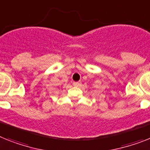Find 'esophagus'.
Segmentation results:
<instances>
[{
    "instance_id": "obj_1",
    "label": "esophagus",
    "mask_w": 150,
    "mask_h": 150,
    "mask_svg": "<svg viewBox=\"0 0 150 150\" xmlns=\"http://www.w3.org/2000/svg\"><path fill=\"white\" fill-rule=\"evenodd\" d=\"M73 85L75 87L81 86V82H80V81H74V82H73Z\"/></svg>"
}]
</instances>
